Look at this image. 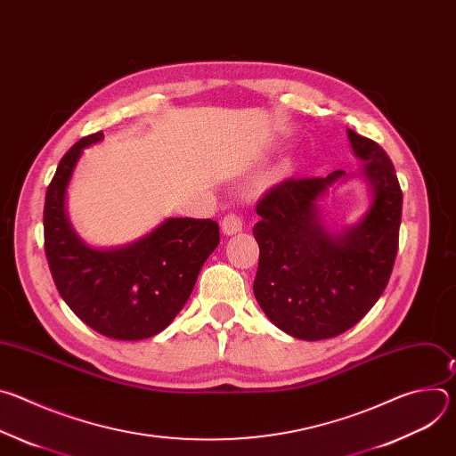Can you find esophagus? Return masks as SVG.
I'll list each match as a JSON object with an SVG mask.
<instances>
[{
    "instance_id": "1",
    "label": "esophagus",
    "mask_w": 456,
    "mask_h": 456,
    "mask_svg": "<svg viewBox=\"0 0 456 456\" xmlns=\"http://www.w3.org/2000/svg\"><path fill=\"white\" fill-rule=\"evenodd\" d=\"M243 231V222L238 215H227L224 220H222V232L225 236H232V234H238Z\"/></svg>"
}]
</instances>
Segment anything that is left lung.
<instances>
[{
  "label": "left lung",
  "instance_id": "1",
  "mask_svg": "<svg viewBox=\"0 0 456 456\" xmlns=\"http://www.w3.org/2000/svg\"><path fill=\"white\" fill-rule=\"evenodd\" d=\"M346 135L362 162L357 171L281 182L256 208V301L280 330L303 341L336 338L359 322L384 292L397 256L403 191L395 167L377 142L352 129ZM352 179L367 183L369 206L354 223L329 226L322 202Z\"/></svg>",
  "mask_w": 456,
  "mask_h": 456
}]
</instances>
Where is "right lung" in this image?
<instances>
[{
  "instance_id": "add662e5",
  "label": "right lung",
  "mask_w": 456,
  "mask_h": 456,
  "mask_svg": "<svg viewBox=\"0 0 456 456\" xmlns=\"http://www.w3.org/2000/svg\"><path fill=\"white\" fill-rule=\"evenodd\" d=\"M102 139H81L59 162L45 199V252L61 297L81 321L106 338L141 341L183 308L220 229L213 220L166 218L118 247L86 243L69 218L67 194L85 150Z\"/></svg>"
}]
</instances>
